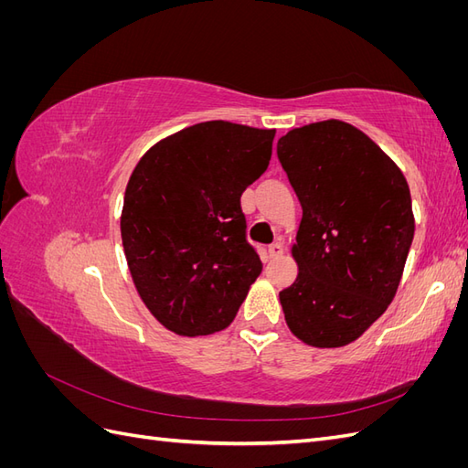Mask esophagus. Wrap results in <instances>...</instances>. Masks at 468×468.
Instances as JSON below:
<instances>
[{
  "mask_svg": "<svg viewBox=\"0 0 468 468\" xmlns=\"http://www.w3.org/2000/svg\"><path fill=\"white\" fill-rule=\"evenodd\" d=\"M267 256L271 258V260H275V258H281L282 256V244H271L267 248Z\"/></svg>",
  "mask_w": 468,
  "mask_h": 468,
  "instance_id": "obj_1",
  "label": "esophagus"
}]
</instances>
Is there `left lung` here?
<instances>
[{"label": "left lung", "instance_id": "left-lung-1", "mask_svg": "<svg viewBox=\"0 0 468 468\" xmlns=\"http://www.w3.org/2000/svg\"><path fill=\"white\" fill-rule=\"evenodd\" d=\"M277 155L303 207L299 275L279 292L287 325L306 346H347L399 291L416 230L408 181L369 136L335 119L289 131Z\"/></svg>", "mask_w": 468, "mask_h": 468}]
</instances>
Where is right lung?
I'll use <instances>...</instances> for the list:
<instances>
[{"label":"right lung","mask_w":468,"mask_h":468,"mask_svg":"<svg viewBox=\"0 0 468 468\" xmlns=\"http://www.w3.org/2000/svg\"><path fill=\"white\" fill-rule=\"evenodd\" d=\"M275 129L229 121L155 143L124 191L121 236L134 287L179 335L229 328L261 273L239 197L271 160Z\"/></svg>","instance_id":"add662e5"}]
</instances>
